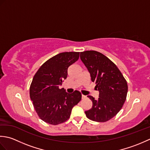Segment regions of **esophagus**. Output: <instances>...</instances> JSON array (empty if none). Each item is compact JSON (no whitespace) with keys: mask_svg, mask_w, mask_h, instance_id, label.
Listing matches in <instances>:
<instances>
[{"mask_svg":"<svg viewBox=\"0 0 150 150\" xmlns=\"http://www.w3.org/2000/svg\"><path fill=\"white\" fill-rule=\"evenodd\" d=\"M86 97V96H85V95H82V99H83V98H85Z\"/></svg>","mask_w":150,"mask_h":150,"instance_id":"34e87169","label":"esophagus"}]
</instances>
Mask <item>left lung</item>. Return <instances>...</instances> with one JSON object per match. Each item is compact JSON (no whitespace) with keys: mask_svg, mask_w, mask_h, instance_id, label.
Wrapping results in <instances>:
<instances>
[{"mask_svg":"<svg viewBox=\"0 0 150 150\" xmlns=\"http://www.w3.org/2000/svg\"><path fill=\"white\" fill-rule=\"evenodd\" d=\"M81 59L90 73L95 88L99 91L98 99L91 95L92 108L85 111L89 119L104 122L119 112L126 99L128 84L117 66L107 57L96 51L81 52Z\"/></svg>","mask_w":150,"mask_h":150,"instance_id":"1","label":"left lung"}]
</instances>
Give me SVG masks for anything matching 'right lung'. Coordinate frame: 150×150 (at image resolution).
I'll list each match as a JSON object with an SVG mask.
<instances>
[{
  "label": "right lung",
  "mask_w": 150,
  "mask_h": 150,
  "mask_svg": "<svg viewBox=\"0 0 150 150\" xmlns=\"http://www.w3.org/2000/svg\"><path fill=\"white\" fill-rule=\"evenodd\" d=\"M80 52H63L50 58L40 67L30 88V96L39 118L52 125L64 122L73 106L81 100L77 90L72 93L60 89L68 76V69L79 58Z\"/></svg>",
  "instance_id": "1"
}]
</instances>
